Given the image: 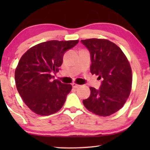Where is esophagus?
<instances>
[{
  "instance_id": "obj_1",
  "label": "esophagus",
  "mask_w": 150,
  "mask_h": 150,
  "mask_svg": "<svg viewBox=\"0 0 150 150\" xmlns=\"http://www.w3.org/2000/svg\"><path fill=\"white\" fill-rule=\"evenodd\" d=\"M80 86L81 85H78V84H76V83H72V87H74V88H75V89H77V88H79Z\"/></svg>"
}]
</instances>
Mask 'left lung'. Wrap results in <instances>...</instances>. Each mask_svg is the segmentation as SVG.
Instances as JSON below:
<instances>
[{
    "instance_id": "left-lung-1",
    "label": "left lung",
    "mask_w": 150,
    "mask_h": 150,
    "mask_svg": "<svg viewBox=\"0 0 150 150\" xmlns=\"http://www.w3.org/2000/svg\"><path fill=\"white\" fill-rule=\"evenodd\" d=\"M91 54V72L102 79L100 89L90 87L91 94L84 106L99 116L112 115L123 107L132 89L130 63L118 46L105 39L81 40Z\"/></svg>"
}]
</instances>
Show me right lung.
I'll return each instance as SVG.
<instances>
[{"mask_svg":"<svg viewBox=\"0 0 150 150\" xmlns=\"http://www.w3.org/2000/svg\"><path fill=\"white\" fill-rule=\"evenodd\" d=\"M79 40H50L28 49L15 70L16 85L26 105L35 113L47 116L62 108L71 90L70 84L52 81L51 73L58 72L65 51Z\"/></svg>","mask_w":150,"mask_h":150,"instance_id":"obj_1","label":"right lung"}]
</instances>
